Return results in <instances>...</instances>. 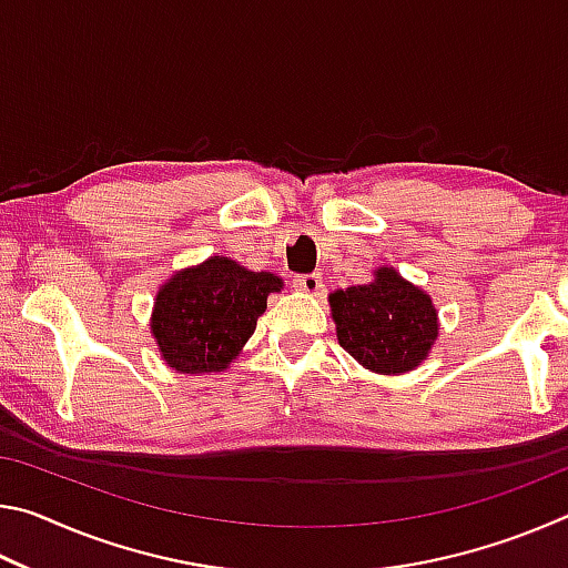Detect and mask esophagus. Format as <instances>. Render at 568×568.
Masks as SVG:
<instances>
[{
    "instance_id": "34e87169",
    "label": "esophagus",
    "mask_w": 568,
    "mask_h": 568,
    "mask_svg": "<svg viewBox=\"0 0 568 568\" xmlns=\"http://www.w3.org/2000/svg\"><path fill=\"white\" fill-rule=\"evenodd\" d=\"M293 287L295 291H303L307 295H318L321 287H323V281L318 273H311V275H295L293 277Z\"/></svg>"
}]
</instances>
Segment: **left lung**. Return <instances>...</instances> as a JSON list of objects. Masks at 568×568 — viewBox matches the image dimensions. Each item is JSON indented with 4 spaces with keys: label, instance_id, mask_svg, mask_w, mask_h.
Wrapping results in <instances>:
<instances>
[{
    "label": "left lung",
    "instance_id": "left-lung-1",
    "mask_svg": "<svg viewBox=\"0 0 568 568\" xmlns=\"http://www.w3.org/2000/svg\"><path fill=\"white\" fill-rule=\"evenodd\" d=\"M373 283L328 295L338 343L363 368L400 376L428 358L438 338V313L428 293L378 267Z\"/></svg>",
    "mask_w": 568,
    "mask_h": 568
}]
</instances>
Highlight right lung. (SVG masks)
Returning a JSON list of instances; mask_svg holds the SVG:
<instances>
[{"label":"right lung","instance_id":"1","mask_svg":"<svg viewBox=\"0 0 568 568\" xmlns=\"http://www.w3.org/2000/svg\"><path fill=\"white\" fill-rule=\"evenodd\" d=\"M281 287L277 275L223 255L175 273L158 291L150 323L162 361L178 373L225 371Z\"/></svg>","mask_w":568,"mask_h":568}]
</instances>
